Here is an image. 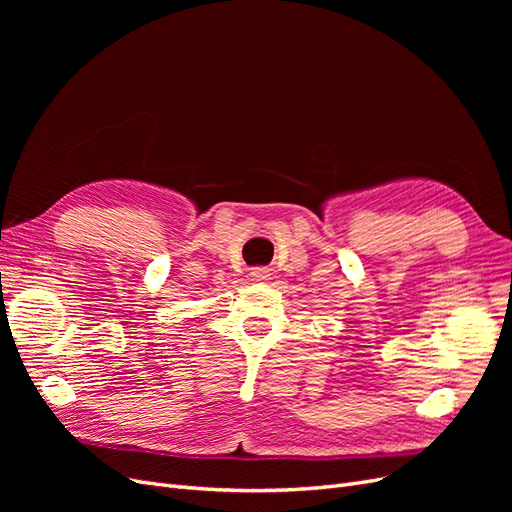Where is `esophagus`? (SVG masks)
Returning <instances> with one entry per match:
<instances>
[{
  "label": "esophagus",
  "mask_w": 512,
  "mask_h": 512,
  "mask_svg": "<svg viewBox=\"0 0 512 512\" xmlns=\"http://www.w3.org/2000/svg\"><path fill=\"white\" fill-rule=\"evenodd\" d=\"M252 277L256 282H265V280H269V271L267 269H254Z\"/></svg>",
  "instance_id": "obj_1"
}]
</instances>
